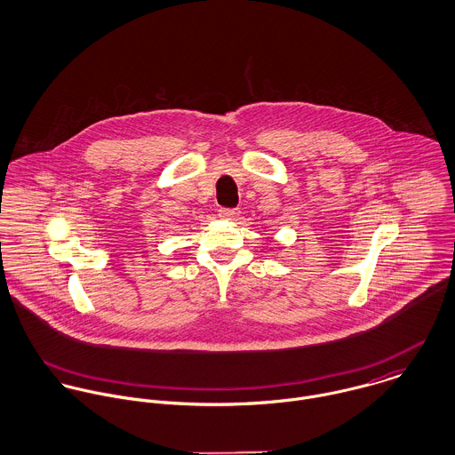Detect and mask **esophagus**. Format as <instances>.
<instances>
[{
    "instance_id": "1",
    "label": "esophagus",
    "mask_w": 455,
    "mask_h": 455,
    "mask_svg": "<svg viewBox=\"0 0 455 455\" xmlns=\"http://www.w3.org/2000/svg\"><path fill=\"white\" fill-rule=\"evenodd\" d=\"M238 210H235V208H220L219 210V217L220 219H224V220H233V219H236L238 217Z\"/></svg>"
}]
</instances>
